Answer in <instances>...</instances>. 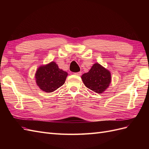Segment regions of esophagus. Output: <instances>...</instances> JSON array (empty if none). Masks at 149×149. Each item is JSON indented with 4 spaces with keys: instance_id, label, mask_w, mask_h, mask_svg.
<instances>
[{
    "instance_id": "obj_1",
    "label": "esophagus",
    "mask_w": 149,
    "mask_h": 149,
    "mask_svg": "<svg viewBox=\"0 0 149 149\" xmlns=\"http://www.w3.org/2000/svg\"><path fill=\"white\" fill-rule=\"evenodd\" d=\"M74 74L76 75H77V76H81V72L79 71V72H77V73H75Z\"/></svg>"
}]
</instances>
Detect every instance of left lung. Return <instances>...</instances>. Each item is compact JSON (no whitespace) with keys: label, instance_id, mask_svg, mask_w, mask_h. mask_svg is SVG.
Masks as SVG:
<instances>
[{"label":"left lung","instance_id":"obj_1","mask_svg":"<svg viewBox=\"0 0 149 149\" xmlns=\"http://www.w3.org/2000/svg\"><path fill=\"white\" fill-rule=\"evenodd\" d=\"M83 83L88 89L96 93L105 91L111 82V72L99 63H94L91 68L81 76Z\"/></svg>","mask_w":149,"mask_h":149}]
</instances>
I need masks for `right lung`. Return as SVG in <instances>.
Instances as JSON below:
<instances>
[{
  "mask_svg": "<svg viewBox=\"0 0 149 149\" xmlns=\"http://www.w3.org/2000/svg\"><path fill=\"white\" fill-rule=\"evenodd\" d=\"M68 73L59 68L55 61L39 66L35 74L38 86L45 93H52L64 84Z\"/></svg>",
  "mask_w": 149,
  "mask_h": 149,
  "instance_id": "right-lung-1",
  "label": "right lung"
}]
</instances>
